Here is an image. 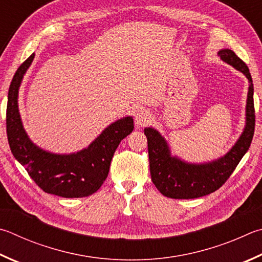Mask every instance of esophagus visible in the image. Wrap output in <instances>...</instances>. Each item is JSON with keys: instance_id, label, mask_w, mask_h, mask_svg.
<instances>
[{"instance_id": "esophagus-1", "label": "esophagus", "mask_w": 262, "mask_h": 262, "mask_svg": "<svg viewBox=\"0 0 262 262\" xmlns=\"http://www.w3.org/2000/svg\"><path fill=\"white\" fill-rule=\"evenodd\" d=\"M150 113L144 110V108H141V110L137 111L135 115V125L139 128L146 126L147 123L150 122Z\"/></svg>"}]
</instances>
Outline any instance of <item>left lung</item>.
<instances>
[{
    "label": "left lung",
    "mask_w": 262,
    "mask_h": 262,
    "mask_svg": "<svg viewBox=\"0 0 262 262\" xmlns=\"http://www.w3.org/2000/svg\"><path fill=\"white\" fill-rule=\"evenodd\" d=\"M220 58L241 71L249 80L246 101V125L235 145L221 157L204 164L187 163L170 155L167 142L155 128L146 127L151 180L164 196L174 199H192L210 194L229 179L236 166L246 154L254 134L255 115L253 103V83L246 64L230 49L217 52Z\"/></svg>",
    "instance_id": "left-lung-1"
}]
</instances>
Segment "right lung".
Wrapping results in <instances>:
<instances>
[{
    "instance_id": "1",
    "label": "right lung",
    "mask_w": 262,
    "mask_h": 262,
    "mask_svg": "<svg viewBox=\"0 0 262 262\" xmlns=\"http://www.w3.org/2000/svg\"><path fill=\"white\" fill-rule=\"evenodd\" d=\"M34 56L32 54L19 66L9 88L7 135L11 152L45 192L64 198L90 196L107 178L116 149L134 129V121L132 117L119 119L88 147L75 154H51L35 145L24 129L18 108L19 87Z\"/></svg>"
}]
</instances>
